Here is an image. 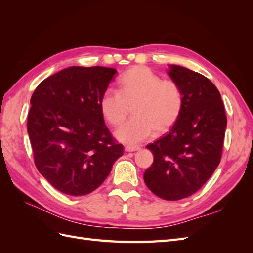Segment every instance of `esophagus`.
Listing matches in <instances>:
<instances>
[{
	"mask_svg": "<svg viewBox=\"0 0 253 253\" xmlns=\"http://www.w3.org/2000/svg\"><path fill=\"white\" fill-rule=\"evenodd\" d=\"M125 150L126 152H135V151L140 150V148L139 147H132V145H126V147L125 148Z\"/></svg>",
	"mask_w": 253,
	"mask_h": 253,
	"instance_id": "1",
	"label": "esophagus"
}]
</instances>
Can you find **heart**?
<instances>
[{"label": "heart", "mask_w": 253, "mask_h": 253, "mask_svg": "<svg viewBox=\"0 0 253 253\" xmlns=\"http://www.w3.org/2000/svg\"><path fill=\"white\" fill-rule=\"evenodd\" d=\"M103 118L118 127L126 120L129 110L133 118L115 136L121 142L137 144L153 133L163 134L178 120L183 108V96L173 80L162 79L145 66H133L121 76L118 93L105 90L99 100Z\"/></svg>", "instance_id": "b5f03b06"}]
</instances>
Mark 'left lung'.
Masks as SVG:
<instances>
[{
	"label": "left lung",
	"instance_id": "8db88e82",
	"mask_svg": "<svg viewBox=\"0 0 253 253\" xmlns=\"http://www.w3.org/2000/svg\"><path fill=\"white\" fill-rule=\"evenodd\" d=\"M169 66L168 75L181 89L183 108L169 133L147 145L154 162L143 179L158 197L178 201L200 190L219 165L227 117L219 91L208 78Z\"/></svg>",
	"mask_w": 253,
	"mask_h": 253
}]
</instances>
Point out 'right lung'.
Here are the masks:
<instances>
[{
	"label": "right lung",
	"instance_id": "right-lung-1",
	"mask_svg": "<svg viewBox=\"0 0 253 253\" xmlns=\"http://www.w3.org/2000/svg\"><path fill=\"white\" fill-rule=\"evenodd\" d=\"M116 74L103 66H71L43 80L30 98L27 132L35 164L60 192H93L124 154L99 108Z\"/></svg>",
	"mask_w": 253,
	"mask_h": 253
}]
</instances>
